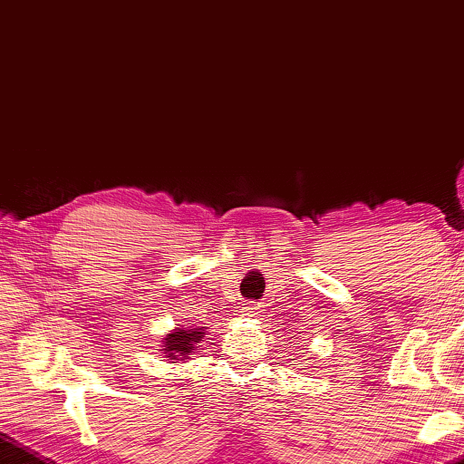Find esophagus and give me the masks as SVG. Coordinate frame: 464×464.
Instances as JSON below:
<instances>
[{"label": "esophagus", "mask_w": 464, "mask_h": 464, "mask_svg": "<svg viewBox=\"0 0 464 464\" xmlns=\"http://www.w3.org/2000/svg\"><path fill=\"white\" fill-rule=\"evenodd\" d=\"M244 312H246V316H258V312H260V308H258V304H254V302H250L248 306L244 308Z\"/></svg>", "instance_id": "34e87169"}]
</instances>
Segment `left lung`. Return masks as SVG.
Listing matches in <instances>:
<instances>
[{
	"instance_id": "1",
	"label": "left lung",
	"mask_w": 464,
	"mask_h": 464,
	"mask_svg": "<svg viewBox=\"0 0 464 464\" xmlns=\"http://www.w3.org/2000/svg\"><path fill=\"white\" fill-rule=\"evenodd\" d=\"M296 353H298V351H296ZM302 354H304V353H302Z\"/></svg>"
}]
</instances>
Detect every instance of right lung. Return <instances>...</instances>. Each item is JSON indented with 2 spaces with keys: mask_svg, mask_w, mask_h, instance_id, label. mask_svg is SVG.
Masks as SVG:
<instances>
[{
  "mask_svg": "<svg viewBox=\"0 0 464 464\" xmlns=\"http://www.w3.org/2000/svg\"><path fill=\"white\" fill-rule=\"evenodd\" d=\"M204 333L200 328H188V330H178L174 334H168L164 338V351L168 354V361H184V358L190 354L196 344L200 343Z\"/></svg>",
  "mask_w": 464,
  "mask_h": 464,
  "instance_id": "1",
  "label": "right lung"
}]
</instances>
